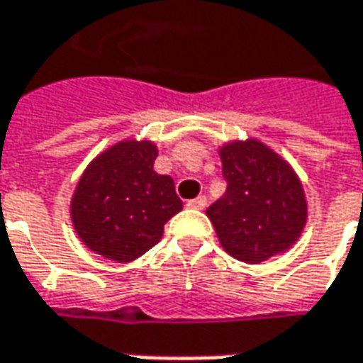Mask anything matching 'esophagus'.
<instances>
[{"mask_svg":"<svg viewBox=\"0 0 363 363\" xmlns=\"http://www.w3.org/2000/svg\"><path fill=\"white\" fill-rule=\"evenodd\" d=\"M207 206V197L206 196H199L196 199H191V201H187V207H191V209H206Z\"/></svg>","mask_w":363,"mask_h":363,"instance_id":"esophagus-1","label":"esophagus"}]
</instances>
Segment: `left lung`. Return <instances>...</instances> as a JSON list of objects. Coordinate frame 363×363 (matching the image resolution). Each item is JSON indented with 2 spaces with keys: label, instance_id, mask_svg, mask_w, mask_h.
I'll return each instance as SVG.
<instances>
[{
  "label": "left lung",
  "instance_id": "left-lung-1",
  "mask_svg": "<svg viewBox=\"0 0 363 363\" xmlns=\"http://www.w3.org/2000/svg\"><path fill=\"white\" fill-rule=\"evenodd\" d=\"M219 157L227 189L206 213L221 247L249 264L289 251L308 217L304 189L291 164L255 138L227 142Z\"/></svg>",
  "mask_w": 363,
  "mask_h": 363
}]
</instances>
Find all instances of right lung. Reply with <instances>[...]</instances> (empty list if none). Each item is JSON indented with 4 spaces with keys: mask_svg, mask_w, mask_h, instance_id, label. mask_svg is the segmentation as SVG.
Returning <instances> with one entry per match:
<instances>
[{
    "mask_svg": "<svg viewBox=\"0 0 363 363\" xmlns=\"http://www.w3.org/2000/svg\"><path fill=\"white\" fill-rule=\"evenodd\" d=\"M150 140H122L82 172L71 199L72 227L92 253L130 262L150 251L182 211L174 179L154 172Z\"/></svg>",
    "mask_w": 363,
    "mask_h": 363,
    "instance_id": "obj_1",
    "label": "right lung"
}]
</instances>
